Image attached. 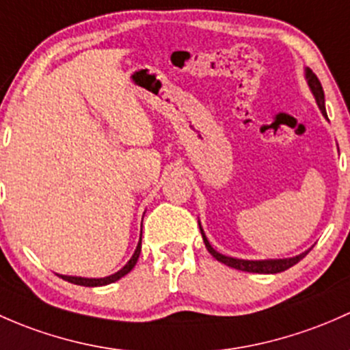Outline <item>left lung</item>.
I'll list each match as a JSON object with an SVG mask.
<instances>
[{"instance_id":"8db88e82","label":"left lung","mask_w":350,"mask_h":350,"mask_svg":"<svg viewBox=\"0 0 350 350\" xmlns=\"http://www.w3.org/2000/svg\"><path fill=\"white\" fill-rule=\"evenodd\" d=\"M305 75H307V81H308V85L310 89H312L313 96H315V100L317 104H319L320 111H322L323 116L327 118V113H325V100H323V89H322V84H320V81L317 79V75L313 74L310 68L305 70ZM202 232V237H204V243H205V247H207V251L214 256L217 261L224 262V265L230 266V268H236V269H241V271H250V273H282L284 269L291 268L293 265H297L298 261H300L301 258H305V256L308 254L307 253H301L300 256H295V258H288V259H268V261H246V259H236V258H229V256H224L221 253H217V251L214 250V247L208 244L207 237H205L204 230L200 229Z\"/></svg>"}]
</instances>
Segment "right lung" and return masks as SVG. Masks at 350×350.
<instances>
[{"label": "right lung", "instance_id": "add662e5", "mask_svg": "<svg viewBox=\"0 0 350 350\" xmlns=\"http://www.w3.org/2000/svg\"><path fill=\"white\" fill-rule=\"evenodd\" d=\"M139 253H142V241H139L138 247H136L135 254H133V258L129 259L128 265H126L122 269H120V271H118V273H114V275L106 276V278H99V280L91 278V280H89V278H75V276H62V275H60V278L66 280V282H68V283L81 284V286H103V284L114 283V282H118V280H120V278H122V276H124V275H128V273L131 271L133 268H135L136 261H138V258H139Z\"/></svg>", "mask_w": 350, "mask_h": 350}]
</instances>
